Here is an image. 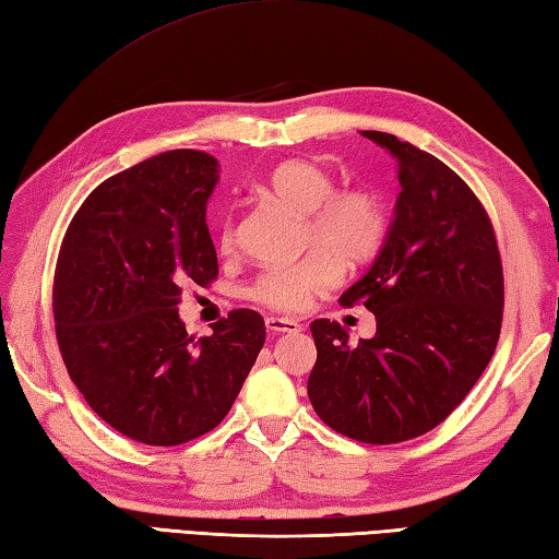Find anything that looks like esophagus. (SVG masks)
I'll use <instances>...</instances> for the list:
<instances>
[{"mask_svg": "<svg viewBox=\"0 0 559 559\" xmlns=\"http://www.w3.org/2000/svg\"><path fill=\"white\" fill-rule=\"evenodd\" d=\"M266 328L271 330V332H288V334H296V332H300L302 328H300V322L298 320H293V318H266Z\"/></svg>", "mask_w": 559, "mask_h": 559, "instance_id": "esophagus-1", "label": "esophagus"}]
</instances>
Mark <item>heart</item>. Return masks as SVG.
Returning <instances> with one entry per match:
<instances>
[{
	"mask_svg": "<svg viewBox=\"0 0 559 559\" xmlns=\"http://www.w3.org/2000/svg\"><path fill=\"white\" fill-rule=\"evenodd\" d=\"M263 192L276 205L306 217V241L318 249L306 257L271 266L253 281L251 298L261 306L298 312L324 288L337 286L344 261L364 263L377 257L389 237V207L379 190L352 186L334 190V178L324 166L308 158L286 160L263 182ZM235 231L222 227V249L229 251Z\"/></svg>",
	"mask_w": 559,
	"mask_h": 559,
	"instance_id": "obj_1",
	"label": "heart"
}]
</instances>
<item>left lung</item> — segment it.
<instances>
[{
	"mask_svg": "<svg viewBox=\"0 0 559 559\" xmlns=\"http://www.w3.org/2000/svg\"><path fill=\"white\" fill-rule=\"evenodd\" d=\"M361 136L389 151L401 182L377 261L340 298L377 314V334L349 344L340 322L314 320L308 395L332 430L393 444L438 428L479 381L501 334L503 269L489 215L452 168L385 131Z\"/></svg>",
	"mask_w": 559,
	"mask_h": 559,
	"instance_id": "left-lung-1",
	"label": "left lung"
}]
</instances>
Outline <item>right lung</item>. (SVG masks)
<instances>
[{"instance_id": "1", "label": "right lung", "mask_w": 559, "mask_h": 559, "mask_svg": "<svg viewBox=\"0 0 559 559\" xmlns=\"http://www.w3.org/2000/svg\"><path fill=\"white\" fill-rule=\"evenodd\" d=\"M219 164L166 151L107 178L60 245L53 318L70 379L127 438L174 448L217 428L266 342L253 310H231L195 340L180 283L217 278L205 212Z\"/></svg>"}]
</instances>
